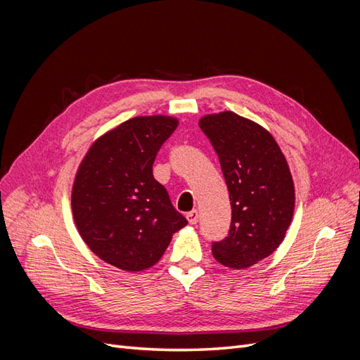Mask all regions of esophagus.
Returning <instances> with one entry per match:
<instances>
[{
	"instance_id": "esophagus-1",
	"label": "esophagus",
	"mask_w": 360,
	"mask_h": 360,
	"mask_svg": "<svg viewBox=\"0 0 360 360\" xmlns=\"http://www.w3.org/2000/svg\"><path fill=\"white\" fill-rule=\"evenodd\" d=\"M186 219H188V222L191 224V225H195L198 222V219H200V213L197 212V210H192V212H189L188 214H186Z\"/></svg>"
}]
</instances>
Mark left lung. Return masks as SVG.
<instances>
[{"label":"left lung","mask_w":360,"mask_h":360,"mask_svg":"<svg viewBox=\"0 0 360 360\" xmlns=\"http://www.w3.org/2000/svg\"><path fill=\"white\" fill-rule=\"evenodd\" d=\"M221 162L231 201V228L213 243L217 263L248 269L278 249L292 221L296 192L287 159L261 124L233 111L198 122Z\"/></svg>","instance_id":"obj_1"}]
</instances>
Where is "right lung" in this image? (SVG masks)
<instances>
[{
  "label": "right lung",
  "mask_w": 360,
  "mask_h": 360,
  "mask_svg": "<svg viewBox=\"0 0 360 360\" xmlns=\"http://www.w3.org/2000/svg\"><path fill=\"white\" fill-rule=\"evenodd\" d=\"M177 126L171 115L130 118L97 138L76 171V230L93 254L129 274L153 267L188 224L153 177L158 151Z\"/></svg>",
  "instance_id": "obj_1"
}]
</instances>
